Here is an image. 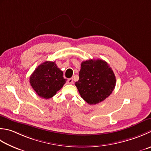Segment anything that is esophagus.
I'll return each mask as SVG.
<instances>
[{
    "instance_id": "obj_1",
    "label": "esophagus",
    "mask_w": 151,
    "mask_h": 151,
    "mask_svg": "<svg viewBox=\"0 0 151 151\" xmlns=\"http://www.w3.org/2000/svg\"><path fill=\"white\" fill-rule=\"evenodd\" d=\"M67 83L69 84H73V78H69V79H68V81H67Z\"/></svg>"
}]
</instances>
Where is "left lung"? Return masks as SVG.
Instances as JSON below:
<instances>
[{"label": "left lung", "mask_w": 151, "mask_h": 151, "mask_svg": "<svg viewBox=\"0 0 151 151\" xmlns=\"http://www.w3.org/2000/svg\"><path fill=\"white\" fill-rule=\"evenodd\" d=\"M75 86L84 101L96 105L104 101L113 92L116 77L104 60H89L82 62L79 80Z\"/></svg>", "instance_id": "8db88e82"}]
</instances>
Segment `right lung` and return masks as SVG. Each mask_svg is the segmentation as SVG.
Instances as JSON below:
<instances>
[{"label":"right lung","mask_w":151,"mask_h":151,"mask_svg":"<svg viewBox=\"0 0 151 151\" xmlns=\"http://www.w3.org/2000/svg\"><path fill=\"white\" fill-rule=\"evenodd\" d=\"M63 71L55 62L46 61L38 65L29 78L31 86L38 96L44 99H50L63 86L66 79Z\"/></svg>","instance_id":"1"}]
</instances>
